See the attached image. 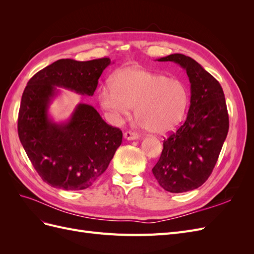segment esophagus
<instances>
[{
	"label": "esophagus",
	"instance_id": "34e87169",
	"mask_svg": "<svg viewBox=\"0 0 254 254\" xmlns=\"http://www.w3.org/2000/svg\"><path fill=\"white\" fill-rule=\"evenodd\" d=\"M124 137H125L126 140L131 141V140L139 139V134L135 133V132H132V131H126V132L124 133Z\"/></svg>",
	"mask_w": 254,
	"mask_h": 254
}]
</instances>
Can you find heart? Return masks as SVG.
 I'll return each mask as SVG.
<instances>
[{"instance_id":"b5f03b06","label":"heart","mask_w":254,"mask_h":254,"mask_svg":"<svg viewBox=\"0 0 254 254\" xmlns=\"http://www.w3.org/2000/svg\"><path fill=\"white\" fill-rule=\"evenodd\" d=\"M102 108L113 120L126 117L134 107L136 119L148 131L165 134L183 122L190 93L182 80L139 67H127L114 75L112 84L98 91Z\"/></svg>"}]
</instances>
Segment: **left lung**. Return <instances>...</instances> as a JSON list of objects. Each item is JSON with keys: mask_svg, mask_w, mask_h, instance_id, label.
<instances>
[{"mask_svg": "<svg viewBox=\"0 0 254 254\" xmlns=\"http://www.w3.org/2000/svg\"><path fill=\"white\" fill-rule=\"evenodd\" d=\"M158 61L178 64L190 82L187 120L164 139L162 153L152 168L165 190L183 193L201 187L213 172L229 130L227 104L220 83L193 58L172 54Z\"/></svg>", "mask_w": 254, "mask_h": 254, "instance_id": "1", "label": "left lung"}]
</instances>
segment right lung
<instances>
[{"label":"right lung","instance_id":"obj_1","mask_svg":"<svg viewBox=\"0 0 254 254\" xmlns=\"http://www.w3.org/2000/svg\"><path fill=\"white\" fill-rule=\"evenodd\" d=\"M109 58L90 61L60 59L36 73L23 92L18 133L37 173L53 188H90L108 167L123 133L107 124L93 107L79 104L65 123L49 118L56 87L92 96Z\"/></svg>","mask_w":254,"mask_h":254}]
</instances>
